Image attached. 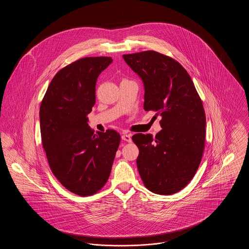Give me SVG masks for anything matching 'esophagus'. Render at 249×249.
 <instances>
[{
	"label": "esophagus",
	"mask_w": 249,
	"mask_h": 249,
	"mask_svg": "<svg viewBox=\"0 0 249 249\" xmlns=\"http://www.w3.org/2000/svg\"><path fill=\"white\" fill-rule=\"evenodd\" d=\"M121 139L123 140V141H126V142H131V135H130V133H123L122 135H121Z\"/></svg>",
	"instance_id": "obj_1"
}]
</instances>
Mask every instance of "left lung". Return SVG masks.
I'll use <instances>...</instances> for the list:
<instances>
[{"instance_id": "obj_1", "label": "left lung", "mask_w": 249, "mask_h": 249, "mask_svg": "<svg viewBox=\"0 0 249 249\" xmlns=\"http://www.w3.org/2000/svg\"><path fill=\"white\" fill-rule=\"evenodd\" d=\"M143 84V109L160 115L162 130L136 133L137 168L147 190L171 195L184 189L198 170L204 148L205 113L188 71L156 51L122 56Z\"/></svg>"}]
</instances>
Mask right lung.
Instances as JSON below:
<instances>
[{
    "label": "right lung",
    "instance_id": "right-lung-1",
    "mask_svg": "<svg viewBox=\"0 0 249 249\" xmlns=\"http://www.w3.org/2000/svg\"><path fill=\"white\" fill-rule=\"evenodd\" d=\"M110 57L78 59L56 73L40 107V130L53 175L79 196L101 190L111 173L120 135L91 130L88 115L95 105L96 82Z\"/></svg>",
    "mask_w": 249,
    "mask_h": 249
}]
</instances>
